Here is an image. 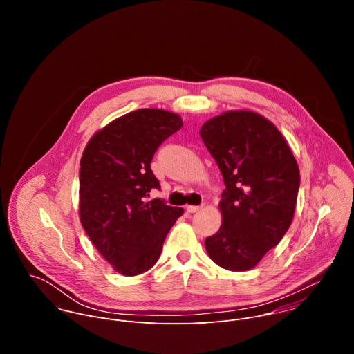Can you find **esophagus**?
<instances>
[{
  "mask_svg": "<svg viewBox=\"0 0 354 354\" xmlns=\"http://www.w3.org/2000/svg\"><path fill=\"white\" fill-rule=\"evenodd\" d=\"M203 209V206H187L186 207V212L187 213H196V212H198V210H201Z\"/></svg>",
  "mask_w": 354,
  "mask_h": 354,
  "instance_id": "34e87169",
  "label": "esophagus"
}]
</instances>
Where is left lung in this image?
Here are the masks:
<instances>
[{
    "mask_svg": "<svg viewBox=\"0 0 354 354\" xmlns=\"http://www.w3.org/2000/svg\"><path fill=\"white\" fill-rule=\"evenodd\" d=\"M200 137L216 160L225 189L220 230L206 238L212 261L223 269L255 268L291 225L299 171L277 127L249 111L207 120Z\"/></svg>",
    "mask_w": 354,
    "mask_h": 354,
    "instance_id": "1",
    "label": "left lung"
}]
</instances>
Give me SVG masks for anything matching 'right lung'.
<instances>
[{"label": "right lung", "instance_id": "obj_1", "mask_svg": "<svg viewBox=\"0 0 354 354\" xmlns=\"http://www.w3.org/2000/svg\"><path fill=\"white\" fill-rule=\"evenodd\" d=\"M183 126L179 115L138 109L88 141L80 168V220L112 268L137 276L153 268L164 241L183 214L162 198L148 200L160 182L151 171L158 147Z\"/></svg>", "mask_w": 354, "mask_h": 354}]
</instances>
